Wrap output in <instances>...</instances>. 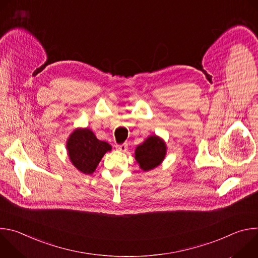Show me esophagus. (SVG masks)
I'll return each mask as SVG.
<instances>
[{
    "instance_id": "1",
    "label": "esophagus",
    "mask_w": 258,
    "mask_h": 258,
    "mask_svg": "<svg viewBox=\"0 0 258 258\" xmlns=\"http://www.w3.org/2000/svg\"><path fill=\"white\" fill-rule=\"evenodd\" d=\"M116 149L118 151H121V152H126L127 150V145L126 144H121V145H116Z\"/></svg>"
}]
</instances>
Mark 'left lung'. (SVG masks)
I'll return each mask as SVG.
<instances>
[{"instance_id": "8db88e82", "label": "left lung", "mask_w": 258, "mask_h": 258, "mask_svg": "<svg viewBox=\"0 0 258 258\" xmlns=\"http://www.w3.org/2000/svg\"><path fill=\"white\" fill-rule=\"evenodd\" d=\"M166 143L162 138L152 135L147 138L135 150V159L143 171L159 166L166 155Z\"/></svg>"}]
</instances>
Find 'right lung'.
I'll return each mask as SVG.
<instances>
[{"instance_id": "1", "label": "right lung", "mask_w": 258, "mask_h": 258, "mask_svg": "<svg viewBox=\"0 0 258 258\" xmlns=\"http://www.w3.org/2000/svg\"><path fill=\"white\" fill-rule=\"evenodd\" d=\"M66 149L73 166L82 173L92 174L103 156L111 151L112 147L107 142L98 140L90 128L78 127L69 135Z\"/></svg>"}]
</instances>
